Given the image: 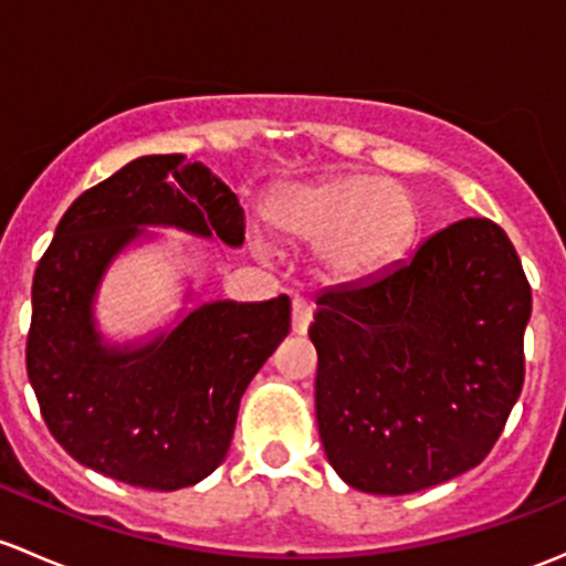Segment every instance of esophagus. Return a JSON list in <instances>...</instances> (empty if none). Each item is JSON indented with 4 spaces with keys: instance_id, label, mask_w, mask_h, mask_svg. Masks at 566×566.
Masks as SVG:
<instances>
[{
    "instance_id": "obj_1",
    "label": "esophagus",
    "mask_w": 566,
    "mask_h": 566,
    "mask_svg": "<svg viewBox=\"0 0 566 566\" xmlns=\"http://www.w3.org/2000/svg\"><path fill=\"white\" fill-rule=\"evenodd\" d=\"M308 325H312V306H308L303 298H295L293 301V333H303L308 331Z\"/></svg>"
}]
</instances>
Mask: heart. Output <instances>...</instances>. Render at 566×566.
<instances>
[{"instance_id":"b5f03b06","label":"heart","mask_w":566,"mask_h":566,"mask_svg":"<svg viewBox=\"0 0 566 566\" xmlns=\"http://www.w3.org/2000/svg\"><path fill=\"white\" fill-rule=\"evenodd\" d=\"M271 222L284 238L319 247V265L336 282L382 276L415 243L418 200L390 178L342 174L295 184L271 203ZM258 252H268L254 241Z\"/></svg>"}]
</instances>
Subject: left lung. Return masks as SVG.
Returning a JSON list of instances; mask_svg holds the SVG:
<instances>
[{
    "instance_id": "8db88e82",
    "label": "left lung",
    "mask_w": 566,
    "mask_h": 566,
    "mask_svg": "<svg viewBox=\"0 0 566 566\" xmlns=\"http://www.w3.org/2000/svg\"><path fill=\"white\" fill-rule=\"evenodd\" d=\"M532 287L507 233L461 219L382 276L325 290L317 428L338 478L401 496L491 453L523 388Z\"/></svg>"
}]
</instances>
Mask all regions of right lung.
<instances>
[{"label":"right lung","instance_id":"right-lung-1","mask_svg":"<svg viewBox=\"0 0 566 566\" xmlns=\"http://www.w3.org/2000/svg\"><path fill=\"white\" fill-rule=\"evenodd\" d=\"M146 228L238 249L243 208L184 154L138 157L86 189L34 271L27 371L48 431L75 461L118 483L178 491L228 455L243 390L290 333V298L211 301L148 338L113 344L94 301L118 254L157 238Z\"/></svg>","mask_w":566,"mask_h":566}]
</instances>
